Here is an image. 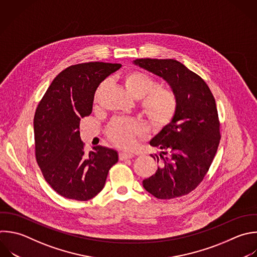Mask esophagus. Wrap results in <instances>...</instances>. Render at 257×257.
<instances>
[{
  "instance_id": "esophagus-1",
  "label": "esophagus",
  "mask_w": 257,
  "mask_h": 257,
  "mask_svg": "<svg viewBox=\"0 0 257 257\" xmlns=\"http://www.w3.org/2000/svg\"><path fill=\"white\" fill-rule=\"evenodd\" d=\"M134 157L133 154L131 153H125V152H120L119 153V160L123 161V160H127V159H132Z\"/></svg>"
}]
</instances>
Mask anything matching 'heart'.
I'll use <instances>...</instances> for the list:
<instances>
[{"label":"heart","instance_id":"obj_1","mask_svg":"<svg viewBox=\"0 0 257 257\" xmlns=\"http://www.w3.org/2000/svg\"><path fill=\"white\" fill-rule=\"evenodd\" d=\"M122 83L134 98L140 99L143 113L154 126L163 127L172 120L177 108V99L171 89L158 86L157 80L152 76L136 70L123 74ZM104 85L105 81L99 84L95 98ZM146 135L145 124L137 119L115 118L107 127L109 140L121 149L134 148L137 140L145 138Z\"/></svg>","mask_w":257,"mask_h":257}]
</instances>
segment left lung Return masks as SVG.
Segmentation results:
<instances>
[{
	"mask_svg": "<svg viewBox=\"0 0 257 257\" xmlns=\"http://www.w3.org/2000/svg\"><path fill=\"white\" fill-rule=\"evenodd\" d=\"M134 64L167 81L177 99L174 117L150 141L162 150L164 163L143 186L158 199L187 195L204 179L221 139L214 96L199 75L177 60L142 58Z\"/></svg>",
	"mask_w": 257,
	"mask_h": 257,
	"instance_id": "1",
	"label": "left lung"
}]
</instances>
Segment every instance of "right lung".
<instances>
[{
	"mask_svg": "<svg viewBox=\"0 0 257 257\" xmlns=\"http://www.w3.org/2000/svg\"><path fill=\"white\" fill-rule=\"evenodd\" d=\"M121 67L117 63L88 62L67 67L52 81L34 116L35 155L39 168L59 195L87 201L104 187L117 152L102 146L84 154L80 118L92 111L98 85Z\"/></svg>",
	"mask_w": 257,
	"mask_h": 257,
	"instance_id": "obj_1",
	"label": "right lung"
}]
</instances>
